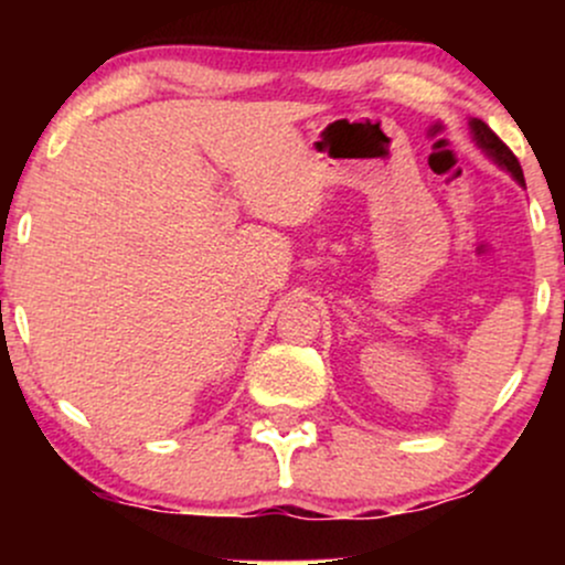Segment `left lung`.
<instances>
[{
	"label": "left lung",
	"mask_w": 565,
	"mask_h": 565,
	"mask_svg": "<svg viewBox=\"0 0 565 565\" xmlns=\"http://www.w3.org/2000/svg\"><path fill=\"white\" fill-rule=\"evenodd\" d=\"M470 135H472V140H476V146L486 153V157L494 161L497 167H502L504 172H510L512 178H515L518 185L526 188V180H523V170H521V164H518L515 153H512L510 148L497 138L494 132H491L489 125H483L481 119H470Z\"/></svg>",
	"instance_id": "obj_1"
}]
</instances>
